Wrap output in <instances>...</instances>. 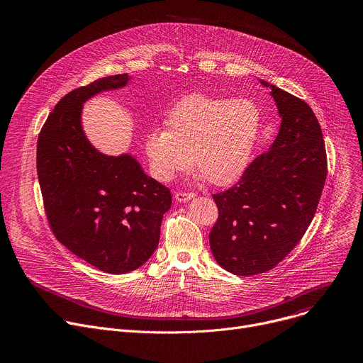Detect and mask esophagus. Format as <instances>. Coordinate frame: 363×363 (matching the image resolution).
<instances>
[{
	"instance_id": "1",
	"label": "esophagus",
	"mask_w": 363,
	"mask_h": 363,
	"mask_svg": "<svg viewBox=\"0 0 363 363\" xmlns=\"http://www.w3.org/2000/svg\"><path fill=\"white\" fill-rule=\"evenodd\" d=\"M195 194L194 192H185V191H178L175 192V199L179 201V202H186L189 201L191 198H194Z\"/></svg>"
}]
</instances>
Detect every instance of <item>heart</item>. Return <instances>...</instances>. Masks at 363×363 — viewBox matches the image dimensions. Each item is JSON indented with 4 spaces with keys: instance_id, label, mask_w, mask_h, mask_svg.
<instances>
[{
    "instance_id": "heart-1",
    "label": "heart",
    "mask_w": 363,
    "mask_h": 363,
    "mask_svg": "<svg viewBox=\"0 0 363 363\" xmlns=\"http://www.w3.org/2000/svg\"><path fill=\"white\" fill-rule=\"evenodd\" d=\"M260 123L262 113L251 100L184 97L167 113L165 129H152L145 138L150 171L167 182L194 164L211 184H231L250 161Z\"/></svg>"
}]
</instances>
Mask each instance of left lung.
I'll return each mask as SVG.
<instances>
[{"instance_id": "obj_1", "label": "left lung", "mask_w": 363, "mask_h": 363, "mask_svg": "<svg viewBox=\"0 0 363 363\" xmlns=\"http://www.w3.org/2000/svg\"><path fill=\"white\" fill-rule=\"evenodd\" d=\"M281 125L228 189L214 194L218 218L210 233L217 263L237 276L274 269L312 223L328 175L323 133L307 103L274 84Z\"/></svg>"}]
</instances>
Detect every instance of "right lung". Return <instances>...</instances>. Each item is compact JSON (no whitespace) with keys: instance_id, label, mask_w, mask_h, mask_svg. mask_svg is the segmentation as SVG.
Wrapping results in <instances>:
<instances>
[{"instance_id":"right-lung-1","label":"right lung","mask_w":363,"mask_h":363,"mask_svg":"<svg viewBox=\"0 0 363 363\" xmlns=\"http://www.w3.org/2000/svg\"><path fill=\"white\" fill-rule=\"evenodd\" d=\"M128 80L115 74L69 91L37 140V175L51 231L74 255L112 274L136 270L152 255L172 202L169 188L146 177L132 157L101 155L83 133V101Z\"/></svg>"}]
</instances>
